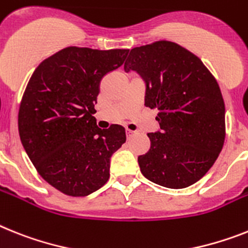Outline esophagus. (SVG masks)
Instances as JSON below:
<instances>
[{
  "mask_svg": "<svg viewBox=\"0 0 248 248\" xmlns=\"http://www.w3.org/2000/svg\"><path fill=\"white\" fill-rule=\"evenodd\" d=\"M126 135H127V137L130 139L132 135H135V131H131V130H126Z\"/></svg>",
  "mask_w": 248,
  "mask_h": 248,
  "instance_id": "esophagus-1",
  "label": "esophagus"
}]
</instances>
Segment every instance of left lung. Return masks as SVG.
Segmentation results:
<instances>
[{
	"label": "left lung",
	"instance_id": "obj_1",
	"mask_svg": "<svg viewBox=\"0 0 248 248\" xmlns=\"http://www.w3.org/2000/svg\"><path fill=\"white\" fill-rule=\"evenodd\" d=\"M124 70L146 83L145 106L156 108L160 131L139 156L141 172L155 184L183 189L207 174L226 137L224 101L217 80L201 59L171 41L134 47Z\"/></svg>",
	"mask_w": 248,
	"mask_h": 248
}]
</instances>
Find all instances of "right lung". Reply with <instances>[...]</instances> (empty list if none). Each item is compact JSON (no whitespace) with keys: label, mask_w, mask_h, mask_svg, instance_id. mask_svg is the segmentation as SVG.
Here are the masks:
<instances>
[{"label":"right lung","mask_w":248,"mask_h":248,"mask_svg":"<svg viewBox=\"0 0 248 248\" xmlns=\"http://www.w3.org/2000/svg\"><path fill=\"white\" fill-rule=\"evenodd\" d=\"M128 51L65 47L29 80L18 109L20 139L41 178L64 194L85 197L102 188L112 154L126 142L122 126L101 130L93 114L102 78Z\"/></svg>","instance_id":"1"}]
</instances>
